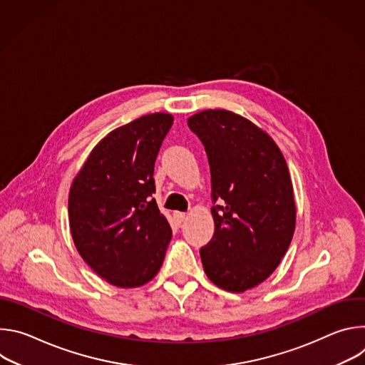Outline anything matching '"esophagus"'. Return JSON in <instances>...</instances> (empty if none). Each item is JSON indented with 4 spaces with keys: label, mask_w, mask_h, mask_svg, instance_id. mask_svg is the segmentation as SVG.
Listing matches in <instances>:
<instances>
[{
    "label": "esophagus",
    "mask_w": 365,
    "mask_h": 365,
    "mask_svg": "<svg viewBox=\"0 0 365 365\" xmlns=\"http://www.w3.org/2000/svg\"><path fill=\"white\" fill-rule=\"evenodd\" d=\"M173 217H175V221H176L178 224H182V222L186 220V214H185V212H175Z\"/></svg>",
    "instance_id": "esophagus-1"
}]
</instances>
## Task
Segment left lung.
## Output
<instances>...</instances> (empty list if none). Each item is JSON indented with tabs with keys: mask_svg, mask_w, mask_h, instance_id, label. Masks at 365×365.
Instances as JSON below:
<instances>
[{
	"mask_svg": "<svg viewBox=\"0 0 365 365\" xmlns=\"http://www.w3.org/2000/svg\"><path fill=\"white\" fill-rule=\"evenodd\" d=\"M187 125L205 147L215 203V232L200 248L203 270L218 287L241 293L277 269L293 238L289 169L273 138L238 114L206 110Z\"/></svg>",
	"mask_w": 365,
	"mask_h": 365,
	"instance_id": "1",
	"label": "left lung"
}]
</instances>
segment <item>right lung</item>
I'll return each mask as SVG.
<instances>
[{"instance_id":"add662e5","label":"right lung","mask_w":365,"mask_h":365,"mask_svg":"<svg viewBox=\"0 0 365 365\" xmlns=\"http://www.w3.org/2000/svg\"><path fill=\"white\" fill-rule=\"evenodd\" d=\"M173 117H140L103 137L73 179L69 225L85 263L117 287H138L160 270L172 240L153 197L154 163Z\"/></svg>"}]
</instances>
